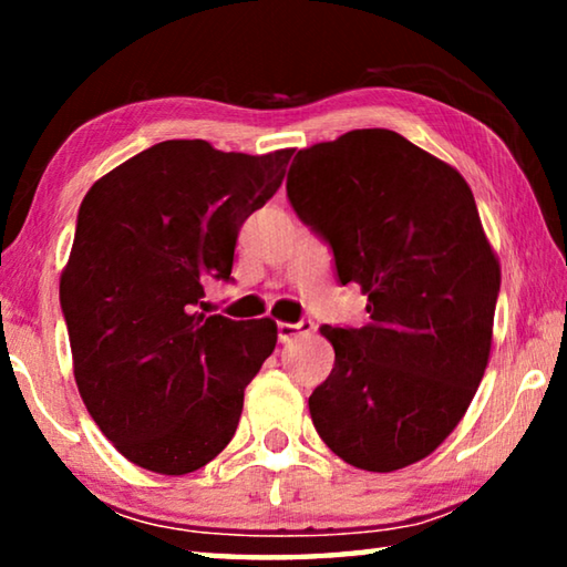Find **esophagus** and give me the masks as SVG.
Instances as JSON below:
<instances>
[{
  "label": "esophagus",
  "mask_w": 567,
  "mask_h": 567,
  "mask_svg": "<svg viewBox=\"0 0 567 567\" xmlns=\"http://www.w3.org/2000/svg\"><path fill=\"white\" fill-rule=\"evenodd\" d=\"M315 330L312 320H300V322H277V338L280 342H290L297 334H307Z\"/></svg>",
  "instance_id": "esophagus-1"
}]
</instances>
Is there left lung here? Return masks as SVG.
Returning a JSON list of instances; mask_svg holds the SVG:
<instances>
[{
	"label": "left lung",
	"mask_w": 567,
	"mask_h": 567,
	"mask_svg": "<svg viewBox=\"0 0 567 567\" xmlns=\"http://www.w3.org/2000/svg\"><path fill=\"white\" fill-rule=\"evenodd\" d=\"M287 197L370 312L364 328H320L334 368L310 395L315 430L370 473L417 463L463 420L491 360L501 262L473 192L402 134L352 130L297 152Z\"/></svg>",
	"instance_id": "left-lung-1"
}]
</instances>
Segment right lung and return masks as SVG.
I'll return each mask as SVG.
<instances>
[{
	"mask_svg": "<svg viewBox=\"0 0 567 567\" xmlns=\"http://www.w3.org/2000/svg\"><path fill=\"white\" fill-rule=\"evenodd\" d=\"M292 152L167 140L84 195L60 302L80 395L130 463L187 475L233 440L277 324L205 315V285L229 280L239 227L282 185Z\"/></svg>",
	"mask_w": 567,
	"mask_h": 567,
	"instance_id": "1",
	"label": "right lung"
}]
</instances>
